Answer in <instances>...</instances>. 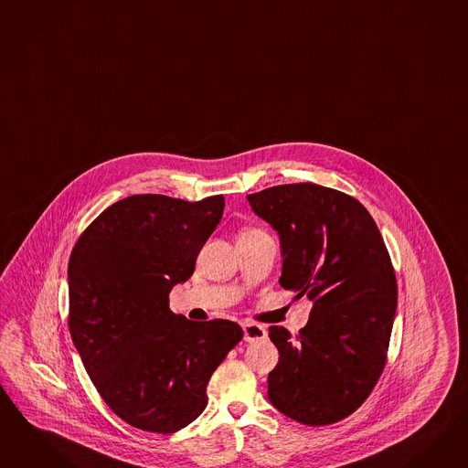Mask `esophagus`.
<instances>
[{"label":"esophagus","instance_id":"esophagus-1","mask_svg":"<svg viewBox=\"0 0 468 468\" xmlns=\"http://www.w3.org/2000/svg\"><path fill=\"white\" fill-rule=\"evenodd\" d=\"M243 335H245V341L247 342L259 341V339H266L267 330L266 327H262L259 324L245 322L243 324Z\"/></svg>","mask_w":468,"mask_h":468}]
</instances>
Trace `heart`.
I'll return each mask as SVG.
<instances>
[{
  "label": "heart",
  "instance_id": "heart-1",
  "mask_svg": "<svg viewBox=\"0 0 468 468\" xmlns=\"http://www.w3.org/2000/svg\"><path fill=\"white\" fill-rule=\"evenodd\" d=\"M255 233H264V231H261V229H257V228H245L243 231L240 233L241 235H255Z\"/></svg>",
  "mask_w": 468,
  "mask_h": 468
}]
</instances>
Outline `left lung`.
I'll return each mask as SVG.
<instances>
[{
    "label": "left lung",
    "mask_w": 468,
    "mask_h": 468,
    "mask_svg": "<svg viewBox=\"0 0 468 468\" xmlns=\"http://www.w3.org/2000/svg\"><path fill=\"white\" fill-rule=\"evenodd\" d=\"M247 199L278 229L279 284L314 302L296 335L269 329L279 351L269 400L306 426L339 422L363 405L387 363L397 310L390 253L367 207L341 190L302 182Z\"/></svg>",
    "instance_id": "8db88e82"
}]
</instances>
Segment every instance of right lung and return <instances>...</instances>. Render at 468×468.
I'll use <instances>...</instances> for the list:
<instances>
[{
  "label": "right lung",
  "instance_id": "right-lung-1",
  "mask_svg": "<svg viewBox=\"0 0 468 468\" xmlns=\"http://www.w3.org/2000/svg\"><path fill=\"white\" fill-rule=\"evenodd\" d=\"M223 209L221 194L196 202L129 196L71 250V339L103 402L138 430L170 434L190 424L206 409L211 375L243 339L235 322H192L168 304Z\"/></svg>",
  "mask_w": 468,
  "mask_h": 468
}]
</instances>
